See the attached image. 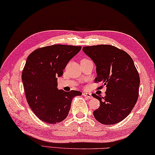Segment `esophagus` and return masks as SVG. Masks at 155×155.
Instances as JSON below:
<instances>
[{
    "label": "esophagus",
    "mask_w": 155,
    "mask_h": 155,
    "mask_svg": "<svg viewBox=\"0 0 155 155\" xmlns=\"http://www.w3.org/2000/svg\"><path fill=\"white\" fill-rule=\"evenodd\" d=\"M83 95L85 97H86L87 99H92V94H91L89 92H83Z\"/></svg>",
    "instance_id": "34e87169"
}]
</instances>
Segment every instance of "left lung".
<instances>
[{"label":"left lung","mask_w":155,"mask_h":155,"mask_svg":"<svg viewBox=\"0 0 155 155\" xmlns=\"http://www.w3.org/2000/svg\"><path fill=\"white\" fill-rule=\"evenodd\" d=\"M83 51L97 67L94 81L107 87L104 97L92 94L100 101L93 112L94 118L102 124L119 123L131 112L139 97L140 78L133 60L125 51L110 45L83 47Z\"/></svg>","instance_id":"obj_1"}]
</instances>
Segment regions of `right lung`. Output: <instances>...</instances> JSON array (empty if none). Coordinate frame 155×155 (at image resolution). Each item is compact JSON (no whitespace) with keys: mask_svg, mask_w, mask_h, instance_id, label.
<instances>
[{"mask_svg":"<svg viewBox=\"0 0 155 155\" xmlns=\"http://www.w3.org/2000/svg\"><path fill=\"white\" fill-rule=\"evenodd\" d=\"M81 46L53 45L38 48L27 58L22 73L27 101L41 121L55 124L68 117L72 99L79 91L65 92L57 88V78Z\"/></svg>","mask_w":155,"mask_h":155,"instance_id":"add662e5","label":"right lung"}]
</instances>
